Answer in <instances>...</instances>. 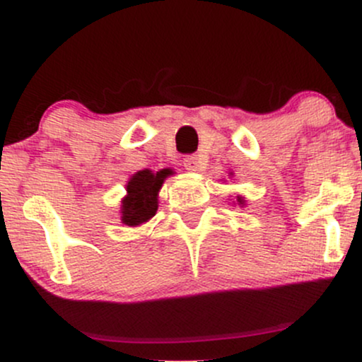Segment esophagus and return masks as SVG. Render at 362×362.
Wrapping results in <instances>:
<instances>
[{"instance_id":"1","label":"esophagus","mask_w":362,"mask_h":362,"mask_svg":"<svg viewBox=\"0 0 362 362\" xmlns=\"http://www.w3.org/2000/svg\"><path fill=\"white\" fill-rule=\"evenodd\" d=\"M184 167L189 172H199L201 170V161H199V158L195 155H189L184 158Z\"/></svg>"}]
</instances>
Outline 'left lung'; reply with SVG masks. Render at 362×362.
<instances>
[{
	"instance_id": "left-lung-1",
	"label": "left lung",
	"mask_w": 362,
	"mask_h": 362,
	"mask_svg": "<svg viewBox=\"0 0 362 362\" xmlns=\"http://www.w3.org/2000/svg\"><path fill=\"white\" fill-rule=\"evenodd\" d=\"M236 202H238V206H245V199L240 197V195H238V197H236Z\"/></svg>"
}]
</instances>
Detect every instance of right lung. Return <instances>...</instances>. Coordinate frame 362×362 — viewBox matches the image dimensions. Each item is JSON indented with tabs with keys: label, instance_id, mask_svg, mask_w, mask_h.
Returning a JSON list of instances; mask_svg holds the SVG:
<instances>
[{
	"label": "right lung",
	"instance_id": "obj_1",
	"mask_svg": "<svg viewBox=\"0 0 362 362\" xmlns=\"http://www.w3.org/2000/svg\"><path fill=\"white\" fill-rule=\"evenodd\" d=\"M172 175V170H160L153 173L151 170H141L127 182V195L120 206V221L126 226H139L156 214L158 192L163 185L165 178Z\"/></svg>",
	"mask_w": 362,
	"mask_h": 362
}]
</instances>
